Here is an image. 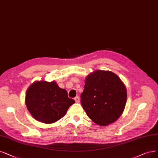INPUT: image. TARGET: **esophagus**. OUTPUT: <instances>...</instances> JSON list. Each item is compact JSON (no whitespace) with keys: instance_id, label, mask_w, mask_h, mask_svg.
I'll return each mask as SVG.
<instances>
[{"instance_id":"obj_1","label":"esophagus","mask_w":158,"mask_h":158,"mask_svg":"<svg viewBox=\"0 0 158 158\" xmlns=\"http://www.w3.org/2000/svg\"><path fill=\"white\" fill-rule=\"evenodd\" d=\"M74 100H75L76 102H80V98H79V97H78V96L74 98Z\"/></svg>"}]
</instances>
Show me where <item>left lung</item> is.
Here are the masks:
<instances>
[{
	"label": "left lung",
	"mask_w": 158,
	"mask_h": 158,
	"mask_svg": "<svg viewBox=\"0 0 158 158\" xmlns=\"http://www.w3.org/2000/svg\"><path fill=\"white\" fill-rule=\"evenodd\" d=\"M124 84L111 71H96L86 78L80 102L92 121L100 126L115 122L127 102Z\"/></svg>",
	"instance_id": "8db88e82"
}]
</instances>
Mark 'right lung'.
Masks as SVG:
<instances>
[{
  "mask_svg": "<svg viewBox=\"0 0 158 158\" xmlns=\"http://www.w3.org/2000/svg\"><path fill=\"white\" fill-rule=\"evenodd\" d=\"M75 101L68 97L67 91L59 87L55 81H36L26 94V105L36 120L50 124L64 117Z\"/></svg>",
  "mask_w": 158,
  "mask_h": 158,
  "instance_id": "obj_1",
  "label": "right lung"
}]
</instances>
